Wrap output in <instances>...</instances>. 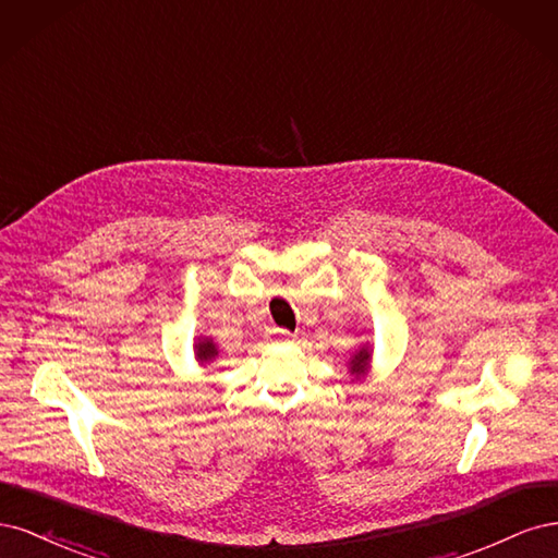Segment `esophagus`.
Returning a JSON list of instances; mask_svg holds the SVG:
<instances>
[{
  "instance_id": "esophagus-1",
  "label": "esophagus",
  "mask_w": 558,
  "mask_h": 558,
  "mask_svg": "<svg viewBox=\"0 0 558 558\" xmlns=\"http://www.w3.org/2000/svg\"><path fill=\"white\" fill-rule=\"evenodd\" d=\"M269 332H272L275 340H293L295 337L291 330H286V328H272Z\"/></svg>"
}]
</instances>
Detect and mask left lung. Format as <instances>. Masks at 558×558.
Segmentation results:
<instances>
[{"mask_svg":"<svg viewBox=\"0 0 558 558\" xmlns=\"http://www.w3.org/2000/svg\"><path fill=\"white\" fill-rule=\"evenodd\" d=\"M367 359H369V351H361V353H356V356H353V361H351V373H356V375H363V369H365V365H367Z\"/></svg>","mask_w":558,"mask_h":558,"instance_id":"obj_1","label":"left lung"}]
</instances>
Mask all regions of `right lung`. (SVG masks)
Wrapping results in <instances>:
<instances>
[{
    "label": "right lung",
    "instance_id": "1",
    "mask_svg": "<svg viewBox=\"0 0 558 558\" xmlns=\"http://www.w3.org/2000/svg\"><path fill=\"white\" fill-rule=\"evenodd\" d=\"M216 353H218V351H216L214 342H209V340L197 344V359H199V361H211V359L216 356Z\"/></svg>",
    "mask_w": 558,
    "mask_h": 558
}]
</instances>
